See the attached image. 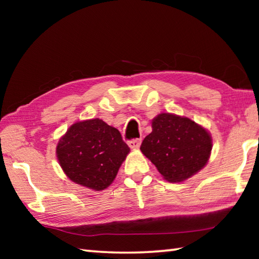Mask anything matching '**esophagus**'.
I'll use <instances>...</instances> for the list:
<instances>
[{
	"instance_id": "esophagus-1",
	"label": "esophagus",
	"mask_w": 259,
	"mask_h": 259,
	"mask_svg": "<svg viewBox=\"0 0 259 259\" xmlns=\"http://www.w3.org/2000/svg\"><path fill=\"white\" fill-rule=\"evenodd\" d=\"M140 143H142V139H131L128 142V145L130 148L136 150V148H138L140 146Z\"/></svg>"
}]
</instances>
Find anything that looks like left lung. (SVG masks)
I'll return each instance as SVG.
<instances>
[{"label": "left lung", "instance_id": "8db88e82", "mask_svg": "<svg viewBox=\"0 0 259 259\" xmlns=\"http://www.w3.org/2000/svg\"><path fill=\"white\" fill-rule=\"evenodd\" d=\"M212 148L207 130L188 117L162 113L152 121V133L140 151L169 182L192 177L207 164Z\"/></svg>", "mask_w": 259, "mask_h": 259}]
</instances>
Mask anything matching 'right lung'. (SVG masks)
<instances>
[{
	"label": "right lung",
	"mask_w": 259,
	"mask_h": 259,
	"mask_svg": "<svg viewBox=\"0 0 259 259\" xmlns=\"http://www.w3.org/2000/svg\"><path fill=\"white\" fill-rule=\"evenodd\" d=\"M129 152L120 131L99 119L74 123L57 145L67 177L95 191L111 185Z\"/></svg>",
	"instance_id": "1"
}]
</instances>
